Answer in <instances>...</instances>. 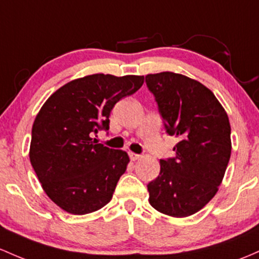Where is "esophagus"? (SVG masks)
Listing matches in <instances>:
<instances>
[{
    "mask_svg": "<svg viewBox=\"0 0 259 259\" xmlns=\"http://www.w3.org/2000/svg\"><path fill=\"white\" fill-rule=\"evenodd\" d=\"M129 157L132 161H136V160H140L141 155H138V153H134V152H129Z\"/></svg>",
    "mask_w": 259,
    "mask_h": 259,
    "instance_id": "34e87169",
    "label": "esophagus"
}]
</instances>
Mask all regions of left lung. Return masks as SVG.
<instances>
[{
	"label": "left lung",
	"mask_w": 259,
	"mask_h": 259,
	"mask_svg": "<svg viewBox=\"0 0 259 259\" xmlns=\"http://www.w3.org/2000/svg\"><path fill=\"white\" fill-rule=\"evenodd\" d=\"M167 133L178 138L176 156L160 160V175L147 184L150 204L172 218H187L214 198L231 156L229 116L214 93L181 73L146 77Z\"/></svg>",
	"instance_id": "obj_1"
}]
</instances>
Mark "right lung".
Instances as JSON below:
<instances>
[{"mask_svg": "<svg viewBox=\"0 0 259 259\" xmlns=\"http://www.w3.org/2000/svg\"><path fill=\"white\" fill-rule=\"evenodd\" d=\"M143 83L144 76L95 73L67 82L42 104L33 123L29 158L42 189L59 208L84 215L112 200L129 156L92 136L109 129L114 104Z\"/></svg>", "mask_w": 259, "mask_h": 259, "instance_id": "obj_1", "label": "right lung"}]
</instances>
